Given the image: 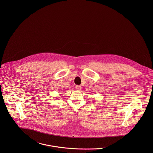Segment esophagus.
<instances>
[{
    "label": "esophagus",
    "mask_w": 153,
    "mask_h": 153,
    "mask_svg": "<svg viewBox=\"0 0 153 153\" xmlns=\"http://www.w3.org/2000/svg\"><path fill=\"white\" fill-rule=\"evenodd\" d=\"M76 90H78V91H80V90L81 89V87L80 85H76Z\"/></svg>",
    "instance_id": "1"
}]
</instances>
